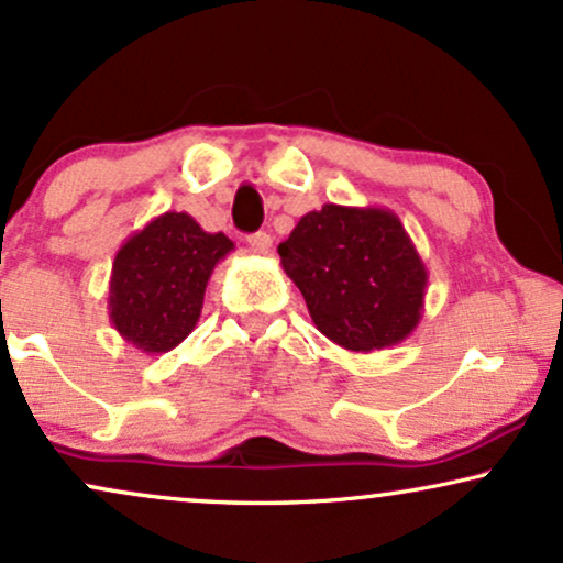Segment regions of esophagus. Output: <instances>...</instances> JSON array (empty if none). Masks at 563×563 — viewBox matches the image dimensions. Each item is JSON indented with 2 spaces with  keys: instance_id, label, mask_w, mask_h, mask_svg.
<instances>
[{
  "instance_id": "1",
  "label": "esophagus",
  "mask_w": 563,
  "mask_h": 563,
  "mask_svg": "<svg viewBox=\"0 0 563 563\" xmlns=\"http://www.w3.org/2000/svg\"><path fill=\"white\" fill-rule=\"evenodd\" d=\"M247 245H250V250H253V253L266 255L271 245H274V238H271L268 232H255V234H250V238H247Z\"/></svg>"
}]
</instances>
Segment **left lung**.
Wrapping results in <instances>:
<instances>
[{"mask_svg":"<svg viewBox=\"0 0 563 563\" xmlns=\"http://www.w3.org/2000/svg\"><path fill=\"white\" fill-rule=\"evenodd\" d=\"M279 255L316 329L344 350H386L418 329L428 268L388 208L325 203L297 221Z\"/></svg>","mask_w":563,"mask_h":563,"instance_id":"8db88e82","label":"left lung"}]
</instances>
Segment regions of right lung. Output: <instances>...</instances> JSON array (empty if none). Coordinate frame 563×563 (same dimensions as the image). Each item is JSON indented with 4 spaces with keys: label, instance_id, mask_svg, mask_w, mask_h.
I'll return each instance as SVG.
<instances>
[{
    "label": "right lung",
    "instance_id": "obj_1",
    "mask_svg": "<svg viewBox=\"0 0 563 563\" xmlns=\"http://www.w3.org/2000/svg\"><path fill=\"white\" fill-rule=\"evenodd\" d=\"M232 250L224 232H203L185 211L151 219L114 255L109 318L117 334L148 355L175 350L196 329L206 284Z\"/></svg>",
    "mask_w": 563,
    "mask_h": 563
}]
</instances>
